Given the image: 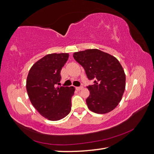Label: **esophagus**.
<instances>
[{"label": "esophagus", "mask_w": 154, "mask_h": 154, "mask_svg": "<svg viewBox=\"0 0 154 154\" xmlns=\"http://www.w3.org/2000/svg\"><path fill=\"white\" fill-rule=\"evenodd\" d=\"M83 88V87H76V90L77 91H80Z\"/></svg>", "instance_id": "1"}]
</instances>
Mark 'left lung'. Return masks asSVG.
I'll return each instance as SVG.
<instances>
[{"label": "left lung", "mask_w": 154, "mask_h": 154, "mask_svg": "<svg viewBox=\"0 0 154 154\" xmlns=\"http://www.w3.org/2000/svg\"><path fill=\"white\" fill-rule=\"evenodd\" d=\"M84 67L89 80L95 84L87 88L90 95L86 100L91 111L103 114L114 109L122 98L126 87V75L118 59L97 48L73 54Z\"/></svg>", "instance_id": "1"}]
</instances>
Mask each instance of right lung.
Wrapping results in <instances>:
<instances>
[{
    "instance_id": "add662e5",
    "label": "right lung",
    "mask_w": 154,
    "mask_h": 154,
    "mask_svg": "<svg viewBox=\"0 0 154 154\" xmlns=\"http://www.w3.org/2000/svg\"><path fill=\"white\" fill-rule=\"evenodd\" d=\"M68 57V53L48 54L31 67L27 77L26 90L32 106L42 116L51 121L61 120L71 111L75 88L55 87Z\"/></svg>"
}]
</instances>
